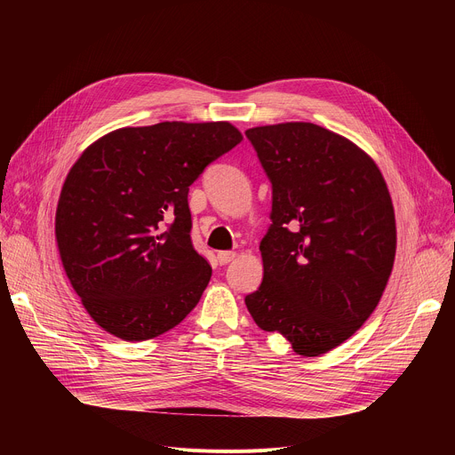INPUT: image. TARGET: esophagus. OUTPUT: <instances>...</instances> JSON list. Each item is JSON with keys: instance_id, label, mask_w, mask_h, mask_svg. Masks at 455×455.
Segmentation results:
<instances>
[{"instance_id": "1", "label": "esophagus", "mask_w": 455, "mask_h": 455, "mask_svg": "<svg viewBox=\"0 0 455 455\" xmlns=\"http://www.w3.org/2000/svg\"><path fill=\"white\" fill-rule=\"evenodd\" d=\"M235 258V252L234 251H221V252H218V261L221 266H227V264H230V261Z\"/></svg>"}]
</instances>
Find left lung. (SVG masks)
Wrapping results in <instances>:
<instances>
[{
	"mask_svg": "<svg viewBox=\"0 0 455 455\" xmlns=\"http://www.w3.org/2000/svg\"><path fill=\"white\" fill-rule=\"evenodd\" d=\"M273 186L254 323L300 355L326 354L371 317L393 271L395 210L374 160L315 124L249 129Z\"/></svg>",
	"mask_w": 455,
	"mask_h": 455,
	"instance_id": "left-lung-1",
	"label": "left lung"
}]
</instances>
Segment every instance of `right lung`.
<instances>
[{
	"instance_id": "1",
	"label": "right lung",
	"mask_w": 455,
	"mask_h": 455,
	"mask_svg": "<svg viewBox=\"0 0 455 455\" xmlns=\"http://www.w3.org/2000/svg\"><path fill=\"white\" fill-rule=\"evenodd\" d=\"M242 140L228 122L124 127L71 165L57 247L71 288L112 336L153 339L197 306L212 267L191 245L188 191Z\"/></svg>"
}]
</instances>
